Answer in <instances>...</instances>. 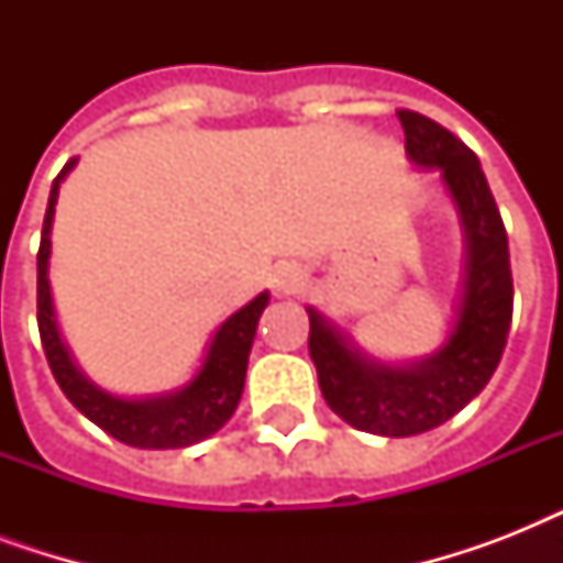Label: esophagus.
<instances>
[{
  "mask_svg": "<svg viewBox=\"0 0 563 563\" xmlns=\"http://www.w3.org/2000/svg\"><path fill=\"white\" fill-rule=\"evenodd\" d=\"M303 283V274H300V268H295V265H280L277 272L272 274V286L277 295H289V291H295Z\"/></svg>",
  "mask_w": 563,
  "mask_h": 563,
  "instance_id": "obj_1",
  "label": "esophagus"
}]
</instances>
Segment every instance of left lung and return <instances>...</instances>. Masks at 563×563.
Returning <instances> with one entry per match:
<instances>
[{
  "label": "left lung",
  "instance_id": "left-lung-1",
  "mask_svg": "<svg viewBox=\"0 0 563 563\" xmlns=\"http://www.w3.org/2000/svg\"><path fill=\"white\" fill-rule=\"evenodd\" d=\"M397 119L406 131V157L418 169L438 172L462 228V291L453 327L438 351L415 362H385L362 351L333 318L307 307L309 356L327 406L353 429L385 438L441 427L488 385L515 307L508 236L479 157L415 110H397Z\"/></svg>",
  "mask_w": 563,
  "mask_h": 563
}]
</instances>
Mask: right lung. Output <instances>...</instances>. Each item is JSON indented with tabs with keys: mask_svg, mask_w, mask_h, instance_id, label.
Listing matches in <instances>:
<instances>
[{
	"mask_svg": "<svg viewBox=\"0 0 563 563\" xmlns=\"http://www.w3.org/2000/svg\"><path fill=\"white\" fill-rule=\"evenodd\" d=\"M75 163L78 157L66 163L52 184L37 254V327L48 368L75 409L122 444L140 446V450H180V446L198 444L203 438L216 435L233 418V411L242 400L256 324H260V316L268 307L272 295L260 291L254 300H247L245 307L224 318L219 330L212 333L192 379L175 391L154 394V397H119V394L104 391L78 368L69 344L64 342L60 327H57L52 283H48L57 192H60L66 175L75 169Z\"/></svg>",
	"mask_w": 563,
	"mask_h": 563,
	"instance_id": "add662e5",
	"label": "right lung"
}]
</instances>
